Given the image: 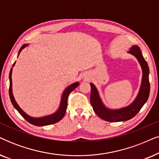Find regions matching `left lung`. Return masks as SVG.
Instances as JSON below:
<instances>
[{
	"label": "left lung",
	"instance_id": "8db88e82",
	"mask_svg": "<svg viewBox=\"0 0 159 159\" xmlns=\"http://www.w3.org/2000/svg\"><path fill=\"white\" fill-rule=\"evenodd\" d=\"M128 53L132 55L137 59L143 72L139 91L134 100L131 104L119 109L109 108L103 102L96 85L92 82L90 83L91 88L90 100L93 109L98 117L109 122H120V121H126L131 119L139 112L149 97V67L147 62L144 59L140 48L137 45H132Z\"/></svg>",
	"mask_w": 159,
	"mask_h": 159
}]
</instances>
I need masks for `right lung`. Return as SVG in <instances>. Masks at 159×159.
I'll return each mask as SVG.
<instances>
[{"mask_svg": "<svg viewBox=\"0 0 159 159\" xmlns=\"http://www.w3.org/2000/svg\"><path fill=\"white\" fill-rule=\"evenodd\" d=\"M29 45V44H25L21 47V48L19 50V52H18L17 57L19 56L20 53L22 52V49H24L25 47H27ZM16 61L14 62V64L12 66H14L15 65ZM12 70H13V68H11V70H10L9 73V97L10 99H11V102L14 107V108L16 109V110L19 112L20 115H22V117H24L25 120L29 122L31 124L34 125H37V126H44V125H48L53 124V123H55L58 122L64 117L66 114V108H67V100L68 97H69V95L70 93H71L72 90H75L77 86H79L80 82H75L74 83L69 84L68 87H66L63 90V93L61 95V102H60V105L57 108V110L55 111V112L52 113V114H49L47 115H44V116L42 117H32L30 115H28L25 112H24L23 110H22V108H20V107L18 105L17 103H16L15 98L14 97L13 92H12V79H11V74H12Z\"/></svg>", "mask_w": 159, "mask_h": 159, "instance_id": "add662e5", "label": "right lung"}]
</instances>
